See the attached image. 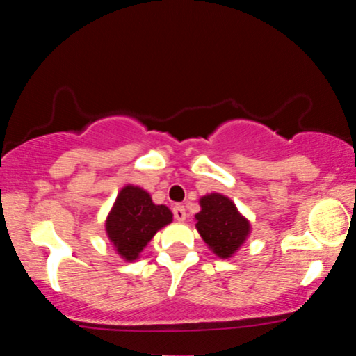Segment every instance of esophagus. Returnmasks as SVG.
I'll use <instances>...</instances> for the list:
<instances>
[{"instance_id": "34e87169", "label": "esophagus", "mask_w": 356, "mask_h": 356, "mask_svg": "<svg viewBox=\"0 0 356 356\" xmlns=\"http://www.w3.org/2000/svg\"><path fill=\"white\" fill-rule=\"evenodd\" d=\"M172 214H174V218L177 219V220H184L186 219V207L182 206V204H175V206L172 207Z\"/></svg>"}]
</instances>
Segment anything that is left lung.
<instances>
[{
	"instance_id": "left-lung-1",
	"label": "left lung",
	"mask_w": 356,
	"mask_h": 356,
	"mask_svg": "<svg viewBox=\"0 0 356 356\" xmlns=\"http://www.w3.org/2000/svg\"><path fill=\"white\" fill-rule=\"evenodd\" d=\"M201 212L195 214L199 234L219 257H229L246 239L249 222L236 209L231 199L209 194L201 199Z\"/></svg>"
}]
</instances>
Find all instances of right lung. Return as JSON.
Masks as SVG:
<instances>
[{"instance_id": "1", "label": "right lung", "mask_w": 356, "mask_h": 356, "mask_svg": "<svg viewBox=\"0 0 356 356\" xmlns=\"http://www.w3.org/2000/svg\"><path fill=\"white\" fill-rule=\"evenodd\" d=\"M172 220L165 206H155L150 195L138 187L127 186L117 195L107 219V234L118 254L127 261L137 259L154 234Z\"/></svg>"}]
</instances>
